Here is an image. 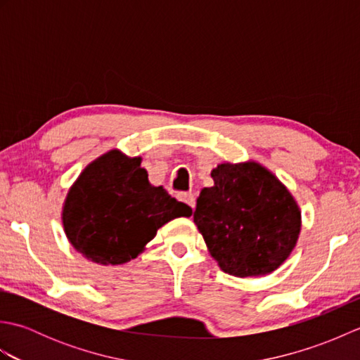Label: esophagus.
<instances>
[{"label": "esophagus", "instance_id": "obj_1", "mask_svg": "<svg viewBox=\"0 0 360 360\" xmlns=\"http://www.w3.org/2000/svg\"><path fill=\"white\" fill-rule=\"evenodd\" d=\"M178 200H179L181 202L187 204L188 207L195 209V205H196V200H195V195H193V193H179V195H178Z\"/></svg>", "mask_w": 360, "mask_h": 360}]
</instances>
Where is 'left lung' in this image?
I'll return each instance as SVG.
<instances>
[{"mask_svg": "<svg viewBox=\"0 0 360 360\" xmlns=\"http://www.w3.org/2000/svg\"><path fill=\"white\" fill-rule=\"evenodd\" d=\"M201 190L193 221L210 255L226 274H271L290 255L302 212L277 176L255 160L219 164Z\"/></svg>", "mask_w": 360, "mask_h": 360, "instance_id": "8db88e82", "label": "left lung"}]
</instances>
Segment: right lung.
<instances>
[{"label":"right lung","mask_w":360,"mask_h":360,"mask_svg":"<svg viewBox=\"0 0 360 360\" xmlns=\"http://www.w3.org/2000/svg\"><path fill=\"white\" fill-rule=\"evenodd\" d=\"M141 158L111 150L80 173L63 204V229L72 248L98 264L136 258L159 227L192 209L148 182Z\"/></svg>","instance_id":"right-lung-1"}]
</instances>
